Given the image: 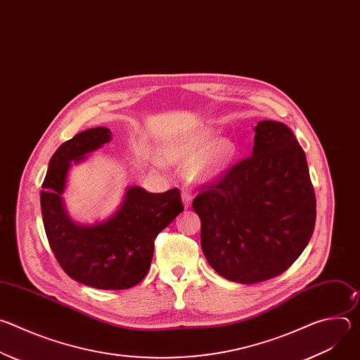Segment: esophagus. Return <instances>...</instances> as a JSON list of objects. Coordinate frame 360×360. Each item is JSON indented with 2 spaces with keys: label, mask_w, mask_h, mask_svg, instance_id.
<instances>
[{
  "label": "esophagus",
  "mask_w": 360,
  "mask_h": 360,
  "mask_svg": "<svg viewBox=\"0 0 360 360\" xmlns=\"http://www.w3.org/2000/svg\"><path fill=\"white\" fill-rule=\"evenodd\" d=\"M182 202H184V207L189 208L191 203H192V195L188 191L182 192Z\"/></svg>",
  "instance_id": "obj_1"
}]
</instances>
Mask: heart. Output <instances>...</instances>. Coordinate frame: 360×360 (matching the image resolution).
<instances>
[{"mask_svg": "<svg viewBox=\"0 0 360 360\" xmlns=\"http://www.w3.org/2000/svg\"><path fill=\"white\" fill-rule=\"evenodd\" d=\"M217 139L215 134L212 132H203L196 136L188 138L185 141H178L169 143L164 148V158L171 164H192L202 155V152L211 144L213 145L200 161L196 164L193 175L199 181H211L219 176L232 158L235 157L236 146L231 139H219L216 143L213 142ZM148 161L152 167H161V161L149 155Z\"/></svg>", "mask_w": 360, "mask_h": 360, "instance_id": "heart-1", "label": "heart"}]
</instances>
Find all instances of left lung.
Wrapping results in <instances>:
<instances>
[{
	"label": "left lung",
	"instance_id": "1",
	"mask_svg": "<svg viewBox=\"0 0 360 360\" xmlns=\"http://www.w3.org/2000/svg\"><path fill=\"white\" fill-rule=\"evenodd\" d=\"M253 129L252 155L192 202L208 264L245 285L285 272L309 243L316 219L309 169L293 132L276 121Z\"/></svg>",
	"mask_w": 360,
	"mask_h": 360
}]
</instances>
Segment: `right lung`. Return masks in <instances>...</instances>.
<instances>
[{"label":"right lung","instance_id":"1","mask_svg":"<svg viewBox=\"0 0 360 360\" xmlns=\"http://www.w3.org/2000/svg\"><path fill=\"white\" fill-rule=\"evenodd\" d=\"M111 135L105 127L89 128L56 150L42 182L41 212L49 246L64 272L86 286L117 290L145 278L153 240L184 211V205L178 188L149 193L141 186H128L118 210L105 221L74 222L63 198L70 169L108 143Z\"/></svg>","mask_w":360,"mask_h":360}]
</instances>
